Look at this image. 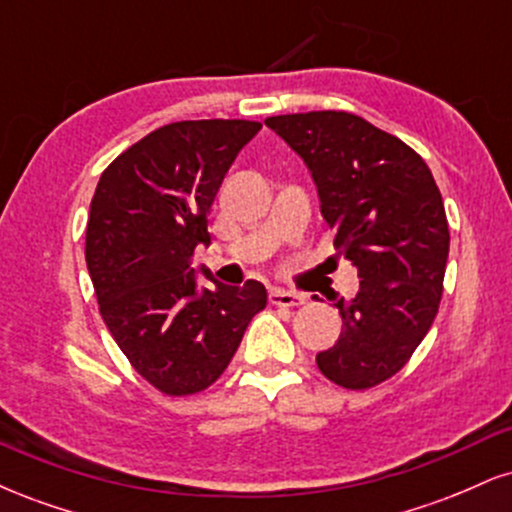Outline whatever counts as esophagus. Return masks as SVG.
Wrapping results in <instances>:
<instances>
[{"mask_svg":"<svg viewBox=\"0 0 512 512\" xmlns=\"http://www.w3.org/2000/svg\"><path fill=\"white\" fill-rule=\"evenodd\" d=\"M305 301H308V298L296 291H284V289L269 291V303L279 305V308H293V305H303Z\"/></svg>","mask_w":512,"mask_h":512,"instance_id":"esophagus-1","label":"esophagus"}]
</instances>
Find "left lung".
<instances>
[{
    "mask_svg": "<svg viewBox=\"0 0 512 512\" xmlns=\"http://www.w3.org/2000/svg\"><path fill=\"white\" fill-rule=\"evenodd\" d=\"M313 173L334 250L356 264V298L332 293L344 332L317 368L346 390L399 373L438 315L450 231L424 158L395 134L342 110L267 117Z\"/></svg>",
    "mask_w": 512,
    "mask_h": 512,
    "instance_id": "obj_1",
    "label": "left lung"
}]
</instances>
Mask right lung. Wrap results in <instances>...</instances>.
I'll use <instances>...</instances> for the list:
<instances>
[{"mask_svg": "<svg viewBox=\"0 0 512 512\" xmlns=\"http://www.w3.org/2000/svg\"><path fill=\"white\" fill-rule=\"evenodd\" d=\"M260 129L252 120L158 127L103 170L91 199L86 267L98 310L132 368L168 397L216 383L267 305L260 281L199 291L192 269L197 245L211 243L223 175Z\"/></svg>", "mask_w": 512, "mask_h": 512, "instance_id": "1", "label": "right lung"}]
</instances>
